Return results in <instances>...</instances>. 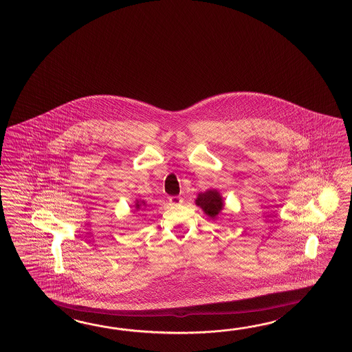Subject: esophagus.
<instances>
[{
	"label": "esophagus",
	"instance_id": "esophagus-1",
	"mask_svg": "<svg viewBox=\"0 0 352 352\" xmlns=\"http://www.w3.org/2000/svg\"><path fill=\"white\" fill-rule=\"evenodd\" d=\"M168 202H170V205H179L182 202V199L179 196H171V197H168Z\"/></svg>",
	"mask_w": 352,
	"mask_h": 352
}]
</instances>
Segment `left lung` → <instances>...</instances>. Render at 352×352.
I'll list each match as a JSON object with an SVG mask.
<instances>
[{
  "label": "left lung",
  "mask_w": 352,
  "mask_h": 352,
  "mask_svg": "<svg viewBox=\"0 0 352 352\" xmlns=\"http://www.w3.org/2000/svg\"><path fill=\"white\" fill-rule=\"evenodd\" d=\"M196 205L200 206L204 212L210 217H217L219 212L224 208V201L220 192L217 190H208L205 192L197 195V199L195 200Z\"/></svg>",
  "instance_id": "8db88e82"
}]
</instances>
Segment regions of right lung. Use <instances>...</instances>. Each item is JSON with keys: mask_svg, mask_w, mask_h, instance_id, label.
<instances>
[{"mask_svg": "<svg viewBox=\"0 0 352 352\" xmlns=\"http://www.w3.org/2000/svg\"><path fill=\"white\" fill-rule=\"evenodd\" d=\"M146 206V204H144V201H140V200H137V201H135V209L137 210H140L141 209V206Z\"/></svg>", "mask_w": 352, "mask_h": 352, "instance_id": "add662e5", "label": "right lung"}]
</instances>
